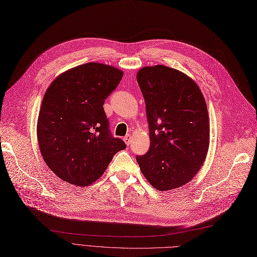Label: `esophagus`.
Segmentation results:
<instances>
[{
    "label": "esophagus",
    "mask_w": 257,
    "mask_h": 257,
    "mask_svg": "<svg viewBox=\"0 0 257 257\" xmlns=\"http://www.w3.org/2000/svg\"><path fill=\"white\" fill-rule=\"evenodd\" d=\"M123 141H124V142H125V144L128 146V145L131 144V142H132V141H131V137H130V136H126V137H124V138H123Z\"/></svg>",
    "instance_id": "obj_1"
}]
</instances>
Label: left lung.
<instances>
[{
    "label": "left lung",
    "mask_w": 257,
    "mask_h": 257,
    "mask_svg": "<svg viewBox=\"0 0 257 257\" xmlns=\"http://www.w3.org/2000/svg\"><path fill=\"white\" fill-rule=\"evenodd\" d=\"M148 119L150 147L137 156L141 172L159 191L188 184L203 165L209 119L201 90L177 69L146 66L137 73Z\"/></svg>",
    "instance_id": "obj_1"
}]
</instances>
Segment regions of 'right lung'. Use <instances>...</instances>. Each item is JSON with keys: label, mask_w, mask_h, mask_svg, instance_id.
Here are the masks:
<instances>
[{"label": "right lung", "mask_w": 257, "mask_h": 257, "mask_svg": "<svg viewBox=\"0 0 257 257\" xmlns=\"http://www.w3.org/2000/svg\"><path fill=\"white\" fill-rule=\"evenodd\" d=\"M122 77L116 67L90 62L58 75L45 92L37 121L39 149L64 182L91 185L126 147L112 137L102 108Z\"/></svg>", "instance_id": "1"}]
</instances>
